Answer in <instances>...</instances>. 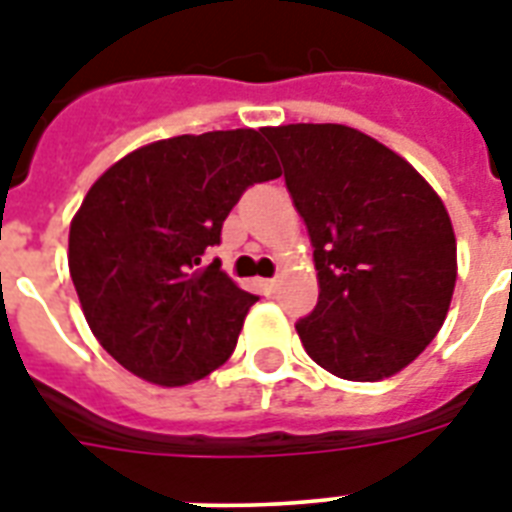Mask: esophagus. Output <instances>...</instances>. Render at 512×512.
Wrapping results in <instances>:
<instances>
[{
	"label": "esophagus",
	"mask_w": 512,
	"mask_h": 512,
	"mask_svg": "<svg viewBox=\"0 0 512 512\" xmlns=\"http://www.w3.org/2000/svg\"><path fill=\"white\" fill-rule=\"evenodd\" d=\"M263 289L268 292V295H273L276 289H279V279H265L263 281Z\"/></svg>",
	"instance_id": "esophagus-1"
}]
</instances>
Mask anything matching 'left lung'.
<instances>
[{"label": "left lung", "instance_id": "left-lung-1", "mask_svg": "<svg viewBox=\"0 0 512 512\" xmlns=\"http://www.w3.org/2000/svg\"><path fill=\"white\" fill-rule=\"evenodd\" d=\"M308 225L319 303L295 324L308 356L374 382L438 335L457 281L444 201L412 164L345 124L265 127Z\"/></svg>", "mask_w": 512, "mask_h": 512}]
</instances>
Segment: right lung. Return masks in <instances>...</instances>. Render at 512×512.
Segmentation results:
<instances>
[{"mask_svg":"<svg viewBox=\"0 0 512 512\" xmlns=\"http://www.w3.org/2000/svg\"><path fill=\"white\" fill-rule=\"evenodd\" d=\"M279 175L263 130H217L138 148L95 180L71 220L68 271L124 369L177 388L231 358L257 297L217 257L201 263L241 193Z\"/></svg>","mask_w":512,"mask_h":512,"instance_id":"add662e5","label":"right lung"}]
</instances>
